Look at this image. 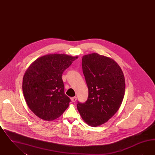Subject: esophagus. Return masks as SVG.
Here are the masks:
<instances>
[{"label": "esophagus", "instance_id": "esophagus-1", "mask_svg": "<svg viewBox=\"0 0 155 155\" xmlns=\"http://www.w3.org/2000/svg\"><path fill=\"white\" fill-rule=\"evenodd\" d=\"M77 97L76 96H74V97H71V101L73 102H75L76 101H77Z\"/></svg>", "mask_w": 155, "mask_h": 155}]
</instances>
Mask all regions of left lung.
I'll use <instances>...</instances> for the list:
<instances>
[{"label": "left lung", "mask_w": 155, "mask_h": 155, "mask_svg": "<svg viewBox=\"0 0 155 155\" xmlns=\"http://www.w3.org/2000/svg\"><path fill=\"white\" fill-rule=\"evenodd\" d=\"M82 67L88 96L85 102H78L77 107L86 123L97 127L119 109L125 93L124 76L116 61L97 53L83 56Z\"/></svg>", "instance_id": "left-lung-1"}]
</instances>
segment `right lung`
<instances>
[{
  "label": "right lung",
  "mask_w": 155,
  "mask_h": 155,
  "mask_svg": "<svg viewBox=\"0 0 155 155\" xmlns=\"http://www.w3.org/2000/svg\"><path fill=\"white\" fill-rule=\"evenodd\" d=\"M77 56L52 54L36 60L23 77L22 91L26 103L37 116L46 121L60 117L71 100L64 94V71Z\"/></svg>",
  "instance_id": "right-lung-1"
}]
</instances>
